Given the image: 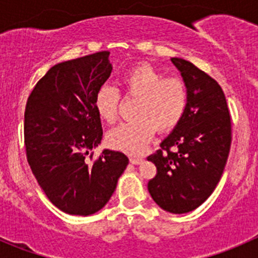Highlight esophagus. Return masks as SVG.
<instances>
[{
  "mask_svg": "<svg viewBox=\"0 0 258 258\" xmlns=\"http://www.w3.org/2000/svg\"><path fill=\"white\" fill-rule=\"evenodd\" d=\"M130 161H131V163H134V165H139V163L142 162V158L136 157V156H131V157H130Z\"/></svg>",
  "mask_w": 258,
  "mask_h": 258,
  "instance_id": "34e87169",
  "label": "esophagus"
}]
</instances>
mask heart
<instances>
[{"instance_id":"1","label":"heart","mask_w":258,"mask_h":258,"mask_svg":"<svg viewBox=\"0 0 258 258\" xmlns=\"http://www.w3.org/2000/svg\"><path fill=\"white\" fill-rule=\"evenodd\" d=\"M126 97L136 98L134 121L114 127L107 135L111 147L127 153H141L155 131L168 132L181 121L188 103V90L179 77H163L162 72L148 63L127 70L119 79ZM121 95L112 86H102L95 96V108L107 123L118 116Z\"/></svg>"}]
</instances>
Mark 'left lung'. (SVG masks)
<instances>
[{
  "label": "left lung",
  "mask_w": 258,
  "mask_h": 258,
  "mask_svg": "<svg viewBox=\"0 0 258 258\" xmlns=\"http://www.w3.org/2000/svg\"><path fill=\"white\" fill-rule=\"evenodd\" d=\"M188 90L181 121L160 150L147 157L157 173L148 181L153 201L171 213L196 210L220 182L232 128L227 101L217 81L186 59L171 58Z\"/></svg>",
  "instance_id": "obj_1"
}]
</instances>
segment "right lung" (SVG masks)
<instances>
[{"label":"right lung","instance_id":"1","mask_svg":"<svg viewBox=\"0 0 258 258\" xmlns=\"http://www.w3.org/2000/svg\"><path fill=\"white\" fill-rule=\"evenodd\" d=\"M108 56L101 51L54 64L26 103L27 162L49 201L69 215L102 209L128 165L118 151L105 150L96 160L91 153L102 140L95 96L112 71Z\"/></svg>","mask_w":258,"mask_h":258}]
</instances>
